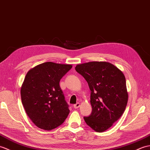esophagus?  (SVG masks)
Segmentation results:
<instances>
[{"label":"esophagus","instance_id":"1","mask_svg":"<svg viewBox=\"0 0 150 150\" xmlns=\"http://www.w3.org/2000/svg\"><path fill=\"white\" fill-rule=\"evenodd\" d=\"M79 106H80V103H77L76 104L74 105V108H78L79 107Z\"/></svg>","mask_w":150,"mask_h":150}]
</instances>
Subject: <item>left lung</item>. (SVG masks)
Masks as SVG:
<instances>
[{
	"label": "left lung",
	"mask_w": 150,
	"mask_h": 150,
	"mask_svg": "<svg viewBox=\"0 0 150 150\" xmlns=\"http://www.w3.org/2000/svg\"><path fill=\"white\" fill-rule=\"evenodd\" d=\"M76 71L87 81L92 110L84 117L86 125L97 132H105L121 117L127 105L126 79L117 67L106 62L79 64Z\"/></svg>",
	"instance_id": "1"
}]
</instances>
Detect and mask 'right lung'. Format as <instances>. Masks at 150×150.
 <instances>
[{
    "label": "right lung",
    "mask_w": 150,
    "mask_h": 150,
    "mask_svg": "<svg viewBox=\"0 0 150 150\" xmlns=\"http://www.w3.org/2000/svg\"><path fill=\"white\" fill-rule=\"evenodd\" d=\"M72 67L49 62L35 67L26 74L21 90L22 103L28 117L39 128L51 130L67 117L69 105L59 83Z\"/></svg>",
    "instance_id": "1"
}]
</instances>
